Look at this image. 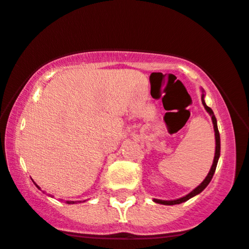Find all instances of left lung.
I'll list each match as a JSON object with an SVG mask.
<instances>
[{
    "mask_svg": "<svg viewBox=\"0 0 249 249\" xmlns=\"http://www.w3.org/2000/svg\"><path fill=\"white\" fill-rule=\"evenodd\" d=\"M201 90H202V95H201V101H202V105L204 107V109H206V111L208 112L210 115V117H212V121H213V131H215V143H216V147H215V156H213V165L212 168H210L208 175H207V177L204 178V180L201 182L197 187H195L193 191L190 192V193L185 195V196L182 197H179V199H176V200H160V199H153L154 202L156 203H160V204H165V206H174V204H179V203H182L185 202V201L192 199V197L195 196V195L200 194L201 192H202L204 188L209 185L210 180L213 179V176L215 174V170H216V166H217V163H218V159H219V155H221V138H219V132H218V127H217V119L215 117V115H213V111L212 110V108H209L208 106L206 105V102H204V90L201 88Z\"/></svg>",
    "mask_w": 249,
    "mask_h": 249,
    "instance_id": "8db88e82",
    "label": "left lung"
}]
</instances>
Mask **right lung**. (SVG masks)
Segmentation results:
<instances>
[{
	"instance_id": "obj_1",
	"label": "right lung",
	"mask_w": 249,
	"mask_h": 249,
	"mask_svg": "<svg viewBox=\"0 0 249 249\" xmlns=\"http://www.w3.org/2000/svg\"><path fill=\"white\" fill-rule=\"evenodd\" d=\"M33 182H34V181H33ZM34 185H36V187L39 188V190H40V187L37 186V185L36 184V182H34ZM65 202H67L68 204H72V203H75V202H80V201H65Z\"/></svg>"
}]
</instances>
